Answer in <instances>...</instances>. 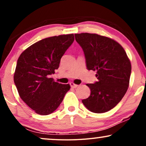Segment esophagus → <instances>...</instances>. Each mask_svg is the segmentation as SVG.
<instances>
[{"mask_svg": "<svg viewBox=\"0 0 146 146\" xmlns=\"http://www.w3.org/2000/svg\"><path fill=\"white\" fill-rule=\"evenodd\" d=\"M70 86H71L72 88H76V87L78 86V85L74 83L73 82H71L70 83Z\"/></svg>", "mask_w": 146, "mask_h": 146, "instance_id": "obj_1", "label": "esophagus"}]
</instances>
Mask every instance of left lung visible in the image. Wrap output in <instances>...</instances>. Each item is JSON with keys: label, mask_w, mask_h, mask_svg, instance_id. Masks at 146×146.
Here are the masks:
<instances>
[{"label": "left lung", "mask_w": 146, "mask_h": 146, "mask_svg": "<svg viewBox=\"0 0 146 146\" xmlns=\"http://www.w3.org/2000/svg\"><path fill=\"white\" fill-rule=\"evenodd\" d=\"M84 52L87 68L96 71L98 81L87 84L91 90L82 103L90 111L104 113L114 108L126 93L131 66L123 48L114 40L97 34H75Z\"/></svg>", "instance_id": "left-lung-1"}]
</instances>
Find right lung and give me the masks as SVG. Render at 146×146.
<instances>
[{
    "label": "right lung",
    "instance_id": "add662e5",
    "mask_svg": "<svg viewBox=\"0 0 146 146\" xmlns=\"http://www.w3.org/2000/svg\"><path fill=\"white\" fill-rule=\"evenodd\" d=\"M74 40L73 34L54 36L33 44L18 59L14 81L20 97L40 115H48L58 108L70 88L50 75L59 67L60 59Z\"/></svg>",
    "mask_w": 146,
    "mask_h": 146
}]
</instances>
